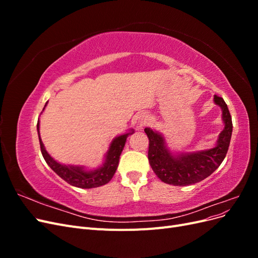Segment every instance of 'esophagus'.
Wrapping results in <instances>:
<instances>
[{
	"label": "esophagus",
	"instance_id": "esophagus-1",
	"mask_svg": "<svg viewBox=\"0 0 258 258\" xmlns=\"http://www.w3.org/2000/svg\"><path fill=\"white\" fill-rule=\"evenodd\" d=\"M147 117L146 116H141L140 117V119H139V121H138V127L139 128H142V127H144L145 124H146V122H147Z\"/></svg>",
	"mask_w": 258,
	"mask_h": 258
}]
</instances>
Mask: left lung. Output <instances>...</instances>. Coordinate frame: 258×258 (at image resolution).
<instances>
[{
    "instance_id": "8db88e82",
    "label": "left lung",
    "mask_w": 258,
    "mask_h": 258,
    "mask_svg": "<svg viewBox=\"0 0 258 258\" xmlns=\"http://www.w3.org/2000/svg\"><path fill=\"white\" fill-rule=\"evenodd\" d=\"M214 102L222 107L225 128L218 137L217 145L211 150L173 156L165 146L163 138L150 128L144 131L150 140L148 143V161L159 179L163 183L174 186L196 184L221 166L227 154L231 132L232 120L223 98L214 96Z\"/></svg>"
}]
</instances>
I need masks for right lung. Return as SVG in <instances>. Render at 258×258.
Instances as JSON below:
<instances>
[{
	"label": "right lung",
	"mask_w": 258,
	"mask_h": 258,
	"mask_svg": "<svg viewBox=\"0 0 258 258\" xmlns=\"http://www.w3.org/2000/svg\"><path fill=\"white\" fill-rule=\"evenodd\" d=\"M132 134H134V132L117 137L111 143L110 150H108L106 154L104 165L93 171H85L81 167H69L66 165H61V163L53 160L49 156V154L46 152L44 144L40 138V131H38V139H40L41 152L45 161L47 162V165L62 179H64V181L70 185L80 187V188H92V187L102 186L111 181L116 172L117 167H118L119 156L123 150L127 137Z\"/></svg>",
	"instance_id": "add662e5"
}]
</instances>
